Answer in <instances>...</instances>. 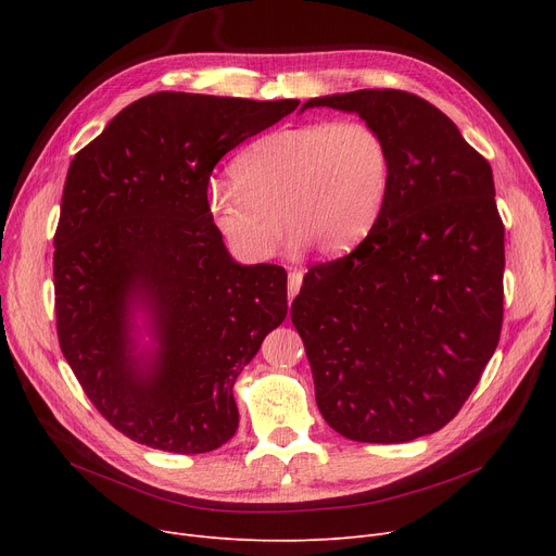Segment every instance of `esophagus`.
I'll return each instance as SVG.
<instances>
[{
    "label": "esophagus",
    "mask_w": 556,
    "mask_h": 556,
    "mask_svg": "<svg viewBox=\"0 0 556 556\" xmlns=\"http://www.w3.org/2000/svg\"><path fill=\"white\" fill-rule=\"evenodd\" d=\"M302 281H304V273L302 270H298V268L290 270V275H288V300H293L300 293Z\"/></svg>",
    "instance_id": "1"
}]
</instances>
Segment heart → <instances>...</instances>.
Masks as SVG:
<instances>
[{"label": "heart", "mask_w": 556, "mask_h": 556, "mask_svg": "<svg viewBox=\"0 0 556 556\" xmlns=\"http://www.w3.org/2000/svg\"><path fill=\"white\" fill-rule=\"evenodd\" d=\"M229 175L231 187H214L207 204L214 227L241 258H270L281 220L295 245L340 254L381 216L392 155L383 132L367 122H317L258 137Z\"/></svg>", "instance_id": "b5f03b06"}]
</instances>
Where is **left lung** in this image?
I'll return each instance as SVG.
<instances>
[{
	"label": "left lung",
	"instance_id": "1",
	"mask_svg": "<svg viewBox=\"0 0 556 556\" xmlns=\"http://www.w3.org/2000/svg\"><path fill=\"white\" fill-rule=\"evenodd\" d=\"M319 105L381 130L392 178L358 248L308 268L290 319L325 421L354 442H413L462 410L501 340L505 225L493 173L417 94L358 90L304 103Z\"/></svg>",
	"mask_w": 556,
	"mask_h": 556
}]
</instances>
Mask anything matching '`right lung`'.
<instances>
[{
	"instance_id": "add662e5",
	"label": "right lung",
	"mask_w": 556,
	"mask_h": 556,
	"mask_svg": "<svg viewBox=\"0 0 556 556\" xmlns=\"http://www.w3.org/2000/svg\"><path fill=\"white\" fill-rule=\"evenodd\" d=\"M295 99L157 92L124 108L67 170L53 233L61 352L97 410L137 444L195 455L239 428L233 383L288 313L286 270L239 266L210 218L214 166ZM161 349L129 354V304Z\"/></svg>"
}]
</instances>
